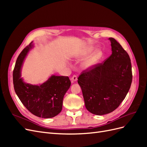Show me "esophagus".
Masks as SVG:
<instances>
[{"mask_svg": "<svg viewBox=\"0 0 147 147\" xmlns=\"http://www.w3.org/2000/svg\"><path fill=\"white\" fill-rule=\"evenodd\" d=\"M70 80L72 82H75L77 81V77L76 76V75H74V76H72V77H71L70 78Z\"/></svg>", "mask_w": 147, "mask_h": 147, "instance_id": "1", "label": "esophagus"}]
</instances>
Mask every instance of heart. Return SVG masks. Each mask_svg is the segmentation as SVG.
I'll list each match as a JSON object with an SVG mask.
<instances>
[{
	"mask_svg": "<svg viewBox=\"0 0 147 147\" xmlns=\"http://www.w3.org/2000/svg\"><path fill=\"white\" fill-rule=\"evenodd\" d=\"M93 47H89L80 53L79 57H84L87 56L93 49ZM103 56V51L100 48H97L94 50L91 55L86 57L81 63V67L84 70H90L94 69L99 63L100 59Z\"/></svg>",
	"mask_w": 147,
	"mask_h": 147,
	"instance_id": "heart-1",
	"label": "heart"
}]
</instances>
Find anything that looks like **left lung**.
Returning <instances> with one entry per match:
<instances>
[{"mask_svg":"<svg viewBox=\"0 0 147 147\" xmlns=\"http://www.w3.org/2000/svg\"><path fill=\"white\" fill-rule=\"evenodd\" d=\"M112 55L104 64L84 71L78 78L86 109L103 115L118 107L129 90L132 75L127 53L113 38H109Z\"/></svg>","mask_w":147,"mask_h":147,"instance_id":"left-lung-1","label":"left lung"}]
</instances>
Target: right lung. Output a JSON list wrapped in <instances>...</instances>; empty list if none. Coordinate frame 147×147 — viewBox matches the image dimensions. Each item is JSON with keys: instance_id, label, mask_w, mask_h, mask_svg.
Returning <instances> with one entry per match:
<instances>
[{"instance_id": "add662e5", "label": "right lung", "mask_w": 147, "mask_h": 147, "mask_svg": "<svg viewBox=\"0 0 147 147\" xmlns=\"http://www.w3.org/2000/svg\"><path fill=\"white\" fill-rule=\"evenodd\" d=\"M34 47L33 42L18 57L13 74L16 95L30 112L38 117L50 118L58 115L63 109V100L70 86L68 77L51 75L42 84H32L21 77V69L29 52Z\"/></svg>"}]
</instances>
